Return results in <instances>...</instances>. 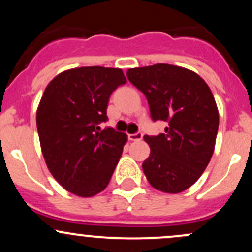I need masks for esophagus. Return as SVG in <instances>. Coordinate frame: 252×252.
<instances>
[{
    "label": "esophagus",
    "instance_id": "esophagus-1",
    "mask_svg": "<svg viewBox=\"0 0 252 252\" xmlns=\"http://www.w3.org/2000/svg\"><path fill=\"white\" fill-rule=\"evenodd\" d=\"M142 137H143V134L141 131L129 135V140L130 141H140V140H142Z\"/></svg>",
    "mask_w": 252,
    "mask_h": 252
}]
</instances>
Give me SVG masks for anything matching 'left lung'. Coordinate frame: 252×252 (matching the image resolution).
I'll return each instance as SVG.
<instances>
[{"mask_svg":"<svg viewBox=\"0 0 252 252\" xmlns=\"http://www.w3.org/2000/svg\"><path fill=\"white\" fill-rule=\"evenodd\" d=\"M126 77L146 96L152 120L167 123L163 134L144 136L147 180L161 192L180 193L200 178L215 150L219 115L212 92L194 72L168 63L130 68Z\"/></svg>","mask_w":252,"mask_h":252,"instance_id":"obj_1","label":"left lung"}]
</instances>
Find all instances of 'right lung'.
<instances>
[{"label": "right lung", "instance_id": "right-lung-1", "mask_svg": "<svg viewBox=\"0 0 252 252\" xmlns=\"http://www.w3.org/2000/svg\"><path fill=\"white\" fill-rule=\"evenodd\" d=\"M126 83L121 68L90 66L58 74L36 112L43 158L68 192L92 196L108 186L126 135L99 124L108 121L109 98Z\"/></svg>", "mask_w": 252, "mask_h": 252}]
</instances>
